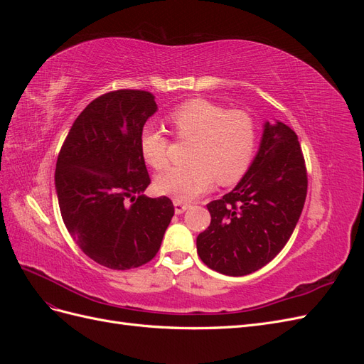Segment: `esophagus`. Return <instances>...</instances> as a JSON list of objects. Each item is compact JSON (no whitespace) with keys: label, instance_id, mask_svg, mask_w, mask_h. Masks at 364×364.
<instances>
[{"label":"esophagus","instance_id":"1","mask_svg":"<svg viewBox=\"0 0 364 364\" xmlns=\"http://www.w3.org/2000/svg\"><path fill=\"white\" fill-rule=\"evenodd\" d=\"M190 206H191L190 203H183V202H179V200H174V211H176V214L185 213Z\"/></svg>","mask_w":364,"mask_h":364}]
</instances>
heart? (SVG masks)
Returning <instances> with one entry per match:
<instances>
[{"label": "heart", "instance_id": "b5f03b06", "mask_svg": "<svg viewBox=\"0 0 364 364\" xmlns=\"http://www.w3.org/2000/svg\"><path fill=\"white\" fill-rule=\"evenodd\" d=\"M181 139H193L188 164L171 167L156 178V190L174 200L190 202L220 185L235 183L250 167L257 149L258 130L253 117L234 109L228 111L205 98H193L176 106L167 117ZM170 139L153 126L139 134V150L150 167L168 164Z\"/></svg>", "mask_w": 364, "mask_h": 364}]
</instances>
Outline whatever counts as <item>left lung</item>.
I'll use <instances>...</instances> for the list:
<instances>
[{"mask_svg": "<svg viewBox=\"0 0 364 364\" xmlns=\"http://www.w3.org/2000/svg\"><path fill=\"white\" fill-rule=\"evenodd\" d=\"M308 188L297 135L284 123L264 124L258 155L235 188L209 202L211 225L197 237L209 269L245 277L266 266L287 245Z\"/></svg>", "mask_w": 364, "mask_h": 364, "instance_id": "8db88e82", "label": "left lung"}]
</instances>
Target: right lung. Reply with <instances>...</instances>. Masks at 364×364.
Segmentation results:
<instances>
[{"instance_id":"obj_1","label":"right lung","mask_w":364,"mask_h":364,"mask_svg":"<svg viewBox=\"0 0 364 364\" xmlns=\"http://www.w3.org/2000/svg\"><path fill=\"white\" fill-rule=\"evenodd\" d=\"M156 109L149 91L103 94L77 117L59 151L54 182L63 223L85 255L107 269L151 261L174 215L168 197L142 194L150 176L139 134Z\"/></svg>"}]
</instances>
